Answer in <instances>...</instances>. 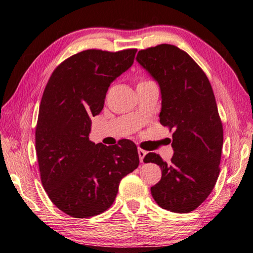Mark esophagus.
Listing matches in <instances>:
<instances>
[{
	"instance_id": "1",
	"label": "esophagus",
	"mask_w": 253,
	"mask_h": 253,
	"mask_svg": "<svg viewBox=\"0 0 253 253\" xmlns=\"http://www.w3.org/2000/svg\"><path fill=\"white\" fill-rule=\"evenodd\" d=\"M138 153H139L140 161L143 163V159H144L145 156H147V151H144V150H142V149H139V150H138Z\"/></svg>"
}]
</instances>
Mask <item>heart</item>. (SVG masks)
Returning a JSON list of instances; mask_svg holds the SVG:
<instances>
[{
  "label": "heart",
  "mask_w": 253,
  "mask_h": 253,
  "mask_svg": "<svg viewBox=\"0 0 253 253\" xmlns=\"http://www.w3.org/2000/svg\"><path fill=\"white\" fill-rule=\"evenodd\" d=\"M148 82H150V81H143V82H141V83H139V84H142V83H148Z\"/></svg>",
  "instance_id": "obj_1"
}]
</instances>
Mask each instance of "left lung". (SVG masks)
I'll list each match as a JSON object with an SVG mask.
<instances>
[{
  "label": "left lung",
  "mask_w": 253,
  "mask_h": 253,
  "mask_svg": "<svg viewBox=\"0 0 253 253\" xmlns=\"http://www.w3.org/2000/svg\"><path fill=\"white\" fill-rule=\"evenodd\" d=\"M135 60L160 86V123L174 130L171 162L153 152L143 159L162 171L151 194L163 209L188 213L209 197L220 172L223 129L213 91L200 66L174 45L141 50Z\"/></svg>",
  "instance_id": "8db88e82"
}]
</instances>
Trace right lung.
<instances>
[{"label":"right lung","instance_id":"1","mask_svg":"<svg viewBox=\"0 0 253 253\" xmlns=\"http://www.w3.org/2000/svg\"><path fill=\"white\" fill-rule=\"evenodd\" d=\"M136 50H86L57 66L40 104L35 150L43 188L56 208L90 218L112 206L120 181L139 166L136 145L112 147L88 140L110 84L131 68Z\"/></svg>","mask_w":253,"mask_h":253}]
</instances>
